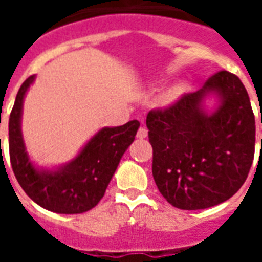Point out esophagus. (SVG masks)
I'll use <instances>...</instances> for the list:
<instances>
[{
	"label": "esophagus",
	"mask_w": 262,
	"mask_h": 262,
	"mask_svg": "<svg viewBox=\"0 0 262 262\" xmlns=\"http://www.w3.org/2000/svg\"><path fill=\"white\" fill-rule=\"evenodd\" d=\"M148 135L147 127H140L139 130H137V139H146Z\"/></svg>",
	"instance_id": "34e87169"
}]
</instances>
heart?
I'll return each mask as SVG.
<instances>
[{"instance_id": "obj_1", "label": "heart", "mask_w": 262, "mask_h": 262, "mask_svg": "<svg viewBox=\"0 0 262 262\" xmlns=\"http://www.w3.org/2000/svg\"><path fill=\"white\" fill-rule=\"evenodd\" d=\"M185 91V85L184 84H177V85L170 86L167 91L163 94V102L165 105H170V103H174L177 99H180L182 94Z\"/></svg>"}]
</instances>
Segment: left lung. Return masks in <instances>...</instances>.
I'll return each instance as SVG.
<instances>
[{"instance_id": "left-lung-1", "label": "left lung", "mask_w": 262, "mask_h": 262, "mask_svg": "<svg viewBox=\"0 0 262 262\" xmlns=\"http://www.w3.org/2000/svg\"><path fill=\"white\" fill-rule=\"evenodd\" d=\"M146 125L154 181L172 206L212 208L233 196L246 181L254 160L255 119L237 75H212L199 91L184 95L170 108L150 111Z\"/></svg>"}]
</instances>
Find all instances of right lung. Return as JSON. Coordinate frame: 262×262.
Here are the masks:
<instances>
[{
    "instance_id": "obj_1",
    "label": "right lung",
    "mask_w": 262,
    "mask_h": 262,
    "mask_svg": "<svg viewBox=\"0 0 262 262\" xmlns=\"http://www.w3.org/2000/svg\"><path fill=\"white\" fill-rule=\"evenodd\" d=\"M35 78L36 75H31L20 85L9 116L12 170L22 189L39 206L56 213H84L102 199L122 156L135 140L140 123L130 120L122 126L99 129L74 159L64 164L53 167L36 164L26 150L22 135L24 101Z\"/></svg>"
}]
</instances>
